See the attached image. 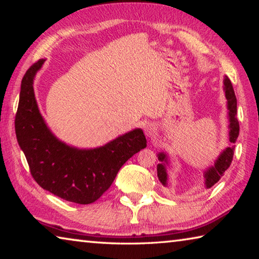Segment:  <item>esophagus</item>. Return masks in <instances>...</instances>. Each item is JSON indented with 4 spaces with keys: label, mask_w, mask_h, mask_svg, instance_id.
<instances>
[{
    "label": "esophagus",
    "mask_w": 259,
    "mask_h": 259,
    "mask_svg": "<svg viewBox=\"0 0 259 259\" xmlns=\"http://www.w3.org/2000/svg\"><path fill=\"white\" fill-rule=\"evenodd\" d=\"M155 130H156V129H155L154 124H152V123L147 124V125L145 126V134H146L147 137H153V136H154L155 133H156Z\"/></svg>",
    "instance_id": "obj_1"
}]
</instances>
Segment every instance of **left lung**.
Here are the masks:
<instances>
[{
  "label": "left lung",
  "instance_id": "1",
  "mask_svg": "<svg viewBox=\"0 0 259 259\" xmlns=\"http://www.w3.org/2000/svg\"><path fill=\"white\" fill-rule=\"evenodd\" d=\"M224 90H225V97L227 99V109H229V117H230V142L232 144H235L236 139H238L239 131H240V125L239 121L236 119V97L234 94L233 85L230 81V78L225 76L224 78ZM234 148L235 145H231V147H227L225 151L221 153V155L218 156V159L214 162V165L210 166V168L204 171V179H205V186L207 188H210L216 184L221 177L224 175V172L229 169V166L232 163V160H233V154H234ZM157 159H159L162 163L157 164V177H159V181L166 185V170L164 163H168V156H166L164 153H160L157 155Z\"/></svg>",
  "mask_w": 259,
  "mask_h": 259
}]
</instances>
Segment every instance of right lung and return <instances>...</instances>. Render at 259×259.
Returning <instances> with one entry per match:
<instances>
[{
  "mask_svg": "<svg viewBox=\"0 0 259 259\" xmlns=\"http://www.w3.org/2000/svg\"><path fill=\"white\" fill-rule=\"evenodd\" d=\"M45 61L33 64L21 80L15 120L17 140L30 174L43 190L69 202L93 203L112 185L121 166L146 147L145 135L135 129L93 150H78L57 139L43 120L34 95L35 74Z\"/></svg>",
  "mask_w": 259,
  "mask_h": 259,
  "instance_id": "obj_1",
  "label": "right lung"
}]
</instances>
